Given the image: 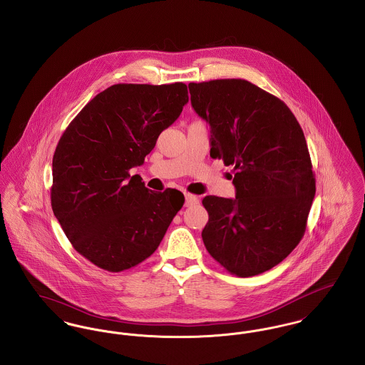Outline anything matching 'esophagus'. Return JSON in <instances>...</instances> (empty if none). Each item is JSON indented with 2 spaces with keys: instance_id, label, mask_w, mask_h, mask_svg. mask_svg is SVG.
<instances>
[{
  "instance_id": "34e87169",
  "label": "esophagus",
  "mask_w": 365,
  "mask_h": 365,
  "mask_svg": "<svg viewBox=\"0 0 365 365\" xmlns=\"http://www.w3.org/2000/svg\"><path fill=\"white\" fill-rule=\"evenodd\" d=\"M185 198H186V202H185V205H186V207L195 205V204L198 202V197L195 196V195H190V193H186V195H185Z\"/></svg>"
}]
</instances>
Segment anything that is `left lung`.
Wrapping results in <instances>:
<instances>
[{"label":"left lung","instance_id":"left-lung-1","mask_svg":"<svg viewBox=\"0 0 365 365\" xmlns=\"http://www.w3.org/2000/svg\"><path fill=\"white\" fill-rule=\"evenodd\" d=\"M189 90L211 128L210 155L233 168L236 187L235 200L202 198L204 246L233 275L262 274L306 232L315 176L303 129L282 100L245 79L189 83Z\"/></svg>","mask_w":365,"mask_h":365}]
</instances>
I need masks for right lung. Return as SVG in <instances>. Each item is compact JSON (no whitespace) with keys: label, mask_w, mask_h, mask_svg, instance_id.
<instances>
[{"label":"right lung","mask_w":365,"mask_h":365,"mask_svg":"<svg viewBox=\"0 0 365 365\" xmlns=\"http://www.w3.org/2000/svg\"><path fill=\"white\" fill-rule=\"evenodd\" d=\"M187 101L182 82L113 84L84 106L58 141L51 207L73 249L98 268L139 265L183 207V193H155L129 170L144 163Z\"/></svg>","instance_id":"right-lung-1"}]
</instances>
